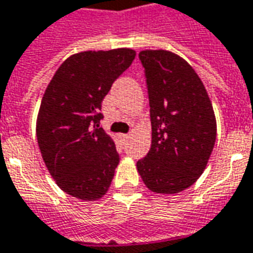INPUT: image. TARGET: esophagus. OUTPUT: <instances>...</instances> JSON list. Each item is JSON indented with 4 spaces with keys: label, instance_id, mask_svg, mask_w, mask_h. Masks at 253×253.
I'll return each mask as SVG.
<instances>
[{
    "label": "esophagus",
    "instance_id": "1",
    "mask_svg": "<svg viewBox=\"0 0 253 253\" xmlns=\"http://www.w3.org/2000/svg\"><path fill=\"white\" fill-rule=\"evenodd\" d=\"M128 137H130V134H120V138H122V140H123V141L127 140Z\"/></svg>",
    "mask_w": 253,
    "mask_h": 253
}]
</instances>
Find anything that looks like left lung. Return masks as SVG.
Here are the masks:
<instances>
[{
  "label": "left lung",
  "mask_w": 253,
  "mask_h": 253,
  "mask_svg": "<svg viewBox=\"0 0 253 253\" xmlns=\"http://www.w3.org/2000/svg\"><path fill=\"white\" fill-rule=\"evenodd\" d=\"M148 87L151 149L137 162L144 184L177 194L204 173L216 141V118L202 80L181 56L165 49L140 52Z\"/></svg>",
  "instance_id": "1"
}]
</instances>
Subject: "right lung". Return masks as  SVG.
<instances>
[{
    "instance_id": "add662e5",
    "label": "right lung",
    "mask_w": 253,
    "mask_h": 253,
    "mask_svg": "<svg viewBox=\"0 0 253 253\" xmlns=\"http://www.w3.org/2000/svg\"><path fill=\"white\" fill-rule=\"evenodd\" d=\"M135 58V51H84L69 56L55 72L37 116L41 156L62 191L83 201L104 197L119 154L99 127L101 104L113 82Z\"/></svg>"
}]
</instances>
